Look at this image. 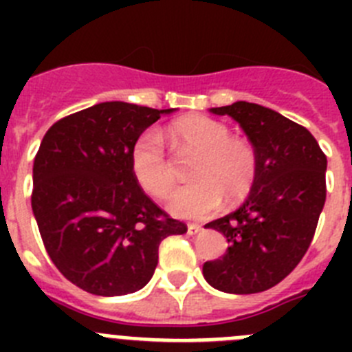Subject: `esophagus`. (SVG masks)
Here are the masks:
<instances>
[{
	"mask_svg": "<svg viewBox=\"0 0 352 352\" xmlns=\"http://www.w3.org/2000/svg\"><path fill=\"white\" fill-rule=\"evenodd\" d=\"M201 231H203V227L197 226V223H188V227H186V232H188L190 236L199 234Z\"/></svg>",
	"mask_w": 352,
	"mask_h": 352,
	"instance_id": "34e87169",
	"label": "esophagus"
}]
</instances>
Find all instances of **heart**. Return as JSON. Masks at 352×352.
<instances>
[{
  "mask_svg": "<svg viewBox=\"0 0 352 352\" xmlns=\"http://www.w3.org/2000/svg\"><path fill=\"white\" fill-rule=\"evenodd\" d=\"M167 138L178 155H194L188 170L194 182L174 192L167 203L174 217L204 219L219 210L223 199L236 204L250 194L257 176L256 149L245 139L232 138L229 126L206 116H186L170 123ZM130 167L142 190L155 197H166L176 182L153 130L139 135Z\"/></svg>",
  "mask_w": 352,
  "mask_h": 352,
  "instance_id": "obj_1",
  "label": "heart"
}]
</instances>
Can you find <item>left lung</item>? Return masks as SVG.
<instances>
[{
    "label": "left lung",
    "mask_w": 352,
    "mask_h": 352,
    "mask_svg": "<svg viewBox=\"0 0 352 352\" xmlns=\"http://www.w3.org/2000/svg\"><path fill=\"white\" fill-rule=\"evenodd\" d=\"M231 116L257 155V176L245 203L206 223L226 236V254L203 275L229 294L263 292L296 268L316 232L326 201V155L312 133L273 109L250 102L211 107Z\"/></svg>",
    "instance_id": "8db88e82"
}]
</instances>
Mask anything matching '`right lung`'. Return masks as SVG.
<instances>
[{
    "instance_id": "add662e5",
    "label": "right lung",
    "mask_w": 352,
    "mask_h": 352,
    "mask_svg": "<svg viewBox=\"0 0 352 352\" xmlns=\"http://www.w3.org/2000/svg\"><path fill=\"white\" fill-rule=\"evenodd\" d=\"M174 111L102 102L43 135L31 208L51 261L82 291H139L153 276L162 239L186 232L142 192L130 167L139 135Z\"/></svg>"
}]
</instances>
